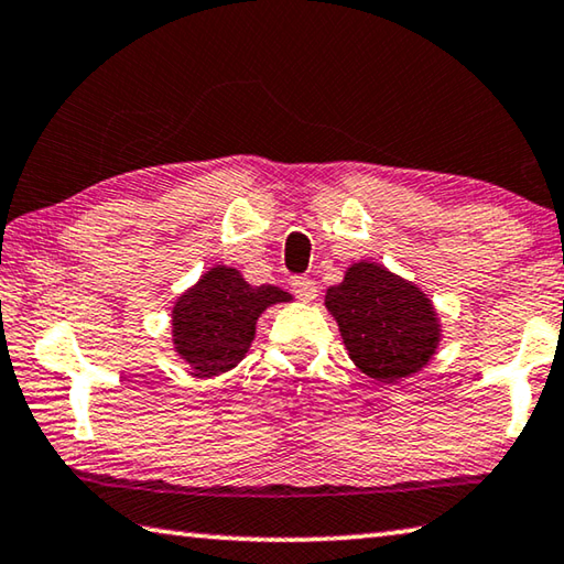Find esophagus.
<instances>
[{
    "label": "esophagus",
    "mask_w": 564,
    "mask_h": 564,
    "mask_svg": "<svg viewBox=\"0 0 564 564\" xmlns=\"http://www.w3.org/2000/svg\"><path fill=\"white\" fill-rule=\"evenodd\" d=\"M291 291L296 293V299H301V301H314L318 296L316 281L303 279V275H296V279H291Z\"/></svg>",
    "instance_id": "34e87169"
}]
</instances>
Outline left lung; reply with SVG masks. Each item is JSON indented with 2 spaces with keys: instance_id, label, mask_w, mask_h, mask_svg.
Instances as JSON below:
<instances>
[{
  "instance_id": "8db88e82",
  "label": "left lung",
  "mask_w": 564,
  "mask_h": 564,
  "mask_svg": "<svg viewBox=\"0 0 564 564\" xmlns=\"http://www.w3.org/2000/svg\"><path fill=\"white\" fill-rule=\"evenodd\" d=\"M351 361L366 377L397 383L422 371L440 344V318L414 283L379 263H354L326 291Z\"/></svg>"
}]
</instances>
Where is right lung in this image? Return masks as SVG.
Returning a JSON list of instances; mask_svg holds the SVG:
<instances>
[{"instance_id":"obj_1","label":"right lung","mask_w":564,"mask_h":564,"mask_svg":"<svg viewBox=\"0 0 564 564\" xmlns=\"http://www.w3.org/2000/svg\"><path fill=\"white\" fill-rule=\"evenodd\" d=\"M283 301H291V293L275 285H250L236 268H210L175 301V351L200 377L234 369L248 354L258 316Z\"/></svg>"}]
</instances>
